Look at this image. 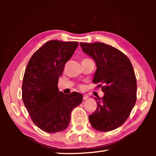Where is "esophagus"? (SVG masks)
Instances as JSON below:
<instances>
[{
    "mask_svg": "<svg viewBox=\"0 0 156 156\" xmlns=\"http://www.w3.org/2000/svg\"><path fill=\"white\" fill-rule=\"evenodd\" d=\"M89 98V96H87V94H84V95H83V100H86V99H87Z\"/></svg>",
    "mask_w": 156,
    "mask_h": 156,
    "instance_id": "obj_1",
    "label": "esophagus"
}]
</instances>
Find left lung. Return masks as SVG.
Wrapping results in <instances>:
<instances>
[{"label": "left lung", "instance_id": "1", "mask_svg": "<svg viewBox=\"0 0 156 156\" xmlns=\"http://www.w3.org/2000/svg\"><path fill=\"white\" fill-rule=\"evenodd\" d=\"M83 51L94 60L97 69L93 83L105 95L94 98L97 109L89 120L93 128L109 131L125 123L136 102L137 82L133 66L120 50L102 43H80Z\"/></svg>", "mask_w": 156, "mask_h": 156}]
</instances>
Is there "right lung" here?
<instances>
[{
	"mask_svg": "<svg viewBox=\"0 0 156 156\" xmlns=\"http://www.w3.org/2000/svg\"><path fill=\"white\" fill-rule=\"evenodd\" d=\"M78 42L49 41L34 53L26 67L22 98L35 125L47 133L67 127L73 108L83 101L78 92L65 94L58 83Z\"/></svg>",
	"mask_w": 156,
	"mask_h": 156,
	"instance_id": "obj_1",
	"label": "right lung"
}]
</instances>
